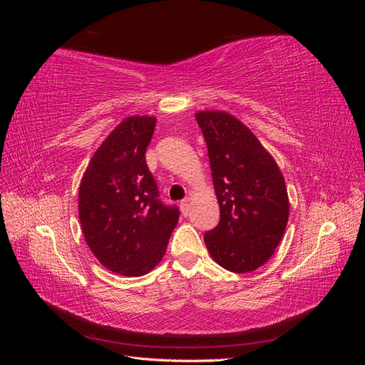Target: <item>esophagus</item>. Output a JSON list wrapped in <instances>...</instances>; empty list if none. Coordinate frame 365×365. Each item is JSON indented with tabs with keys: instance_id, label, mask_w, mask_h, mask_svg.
<instances>
[{
	"instance_id": "34e87169",
	"label": "esophagus",
	"mask_w": 365,
	"mask_h": 365,
	"mask_svg": "<svg viewBox=\"0 0 365 365\" xmlns=\"http://www.w3.org/2000/svg\"><path fill=\"white\" fill-rule=\"evenodd\" d=\"M180 207H181V212L184 213V216L189 215V212H190V200H189V197H185L184 201H181Z\"/></svg>"
}]
</instances>
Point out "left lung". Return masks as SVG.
Instances as JSON below:
<instances>
[{"label": "left lung", "mask_w": 365, "mask_h": 365, "mask_svg": "<svg viewBox=\"0 0 365 365\" xmlns=\"http://www.w3.org/2000/svg\"><path fill=\"white\" fill-rule=\"evenodd\" d=\"M195 117L220 208L217 227L204 235L207 250L227 271H254L269 260L288 224L284 178L271 153L235 115L201 111Z\"/></svg>", "instance_id": "left-lung-1"}]
</instances>
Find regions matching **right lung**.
I'll list each match as a JSON object with an SVG mask.
<instances>
[{
    "instance_id": "1",
    "label": "right lung",
    "mask_w": 365,
    "mask_h": 365,
    "mask_svg": "<svg viewBox=\"0 0 365 365\" xmlns=\"http://www.w3.org/2000/svg\"><path fill=\"white\" fill-rule=\"evenodd\" d=\"M157 118L132 115L109 134L88 164L79 187L86 245L115 274L140 277L161 262L180 210L158 200L146 164Z\"/></svg>"
}]
</instances>
